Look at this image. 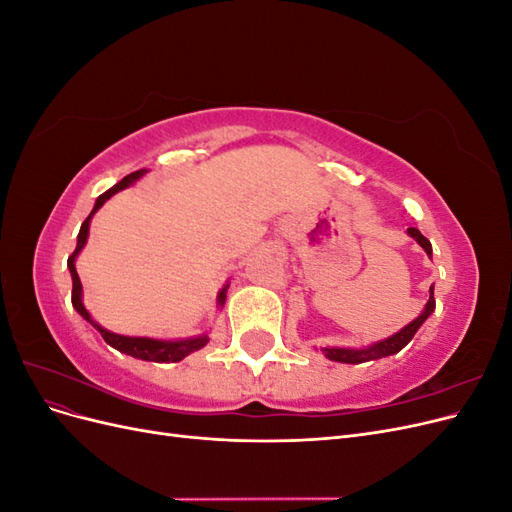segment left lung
I'll return each instance as SVG.
<instances>
[{
  "mask_svg": "<svg viewBox=\"0 0 512 512\" xmlns=\"http://www.w3.org/2000/svg\"><path fill=\"white\" fill-rule=\"evenodd\" d=\"M408 235L412 239L418 241V245L423 247V250L427 252V256L431 258V243L427 241V237L421 235V230L418 228H408ZM433 309H436V299H433V286L429 288V301L425 305V309L421 312V316L414 318L408 327H404L401 331H397L395 335L382 339V342H376L371 344L367 348H361V350H354V348H322V354L327 356V359L331 361H337V363H365V361H376V359H382V356H391V354H397L401 348L408 346L410 339L414 337V333L421 329V324L431 316Z\"/></svg>",
  "mask_w": 512,
  "mask_h": 512,
  "instance_id": "8db88e82",
  "label": "left lung"
}]
</instances>
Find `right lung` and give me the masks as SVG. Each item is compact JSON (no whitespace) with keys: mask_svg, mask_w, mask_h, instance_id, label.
<instances>
[{"mask_svg":"<svg viewBox=\"0 0 512 512\" xmlns=\"http://www.w3.org/2000/svg\"><path fill=\"white\" fill-rule=\"evenodd\" d=\"M145 173H147L145 168L136 170V173H130L128 177H123L119 183H115L111 190H106L104 194H100L98 200H96L94 209H91V213L87 215V220L83 222V226H81V230H79V239H76V250H74L72 256L68 258V269H70V275H72V305H74L76 312H79L87 322L94 324V327L100 331V335L104 337V342H106L108 346H113L115 350H119V352H123V354H130V356H134V359H143V361H153V363H177V361L183 359V356H188L190 352L205 348L207 342H209V337L203 333V335H198V337L177 339V342H164V339L128 337V335H117V333L106 331L104 327H100L98 322H94V318H91L89 312L85 309V305H83V286H81V280H79V273H76V267H74L76 256L81 254V250H83L85 243H87V237H89V222H91V218H94V213H96L113 194H117V192L123 190V188H128V185H132L134 181L141 179ZM226 290H228V284H226V286L220 290V294H218V305H220V307H222L224 301H226Z\"/></svg>","mask_w":512,"mask_h":512,"instance_id":"right-lung-1","label":"right lung"}]
</instances>
